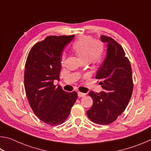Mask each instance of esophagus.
<instances>
[{
    "label": "esophagus",
    "mask_w": 151,
    "mask_h": 151,
    "mask_svg": "<svg viewBox=\"0 0 151 151\" xmlns=\"http://www.w3.org/2000/svg\"><path fill=\"white\" fill-rule=\"evenodd\" d=\"M78 97H83L85 96V94L81 93V92H78Z\"/></svg>",
    "instance_id": "1"
}]
</instances>
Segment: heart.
I'll return each mask as SVG.
<instances>
[{
  "instance_id": "b5f03b06",
  "label": "heart",
  "mask_w": 151,
  "mask_h": 151,
  "mask_svg": "<svg viewBox=\"0 0 151 151\" xmlns=\"http://www.w3.org/2000/svg\"><path fill=\"white\" fill-rule=\"evenodd\" d=\"M72 50L84 62L96 66L103 60L104 47L100 40L94 41L93 38L88 36H81L76 39L72 46ZM65 62L63 56L60 60L61 65Z\"/></svg>"
}]
</instances>
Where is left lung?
Listing matches in <instances>:
<instances>
[{"label": "left lung", "mask_w": 151, "mask_h": 151, "mask_svg": "<svg viewBox=\"0 0 151 151\" xmlns=\"http://www.w3.org/2000/svg\"><path fill=\"white\" fill-rule=\"evenodd\" d=\"M101 40L106 44V55L97 70L96 78L100 81L103 91L89 92L93 104L86 114L94 123L106 125L115 121L126 109L132 93L133 83L131 64L123 48L106 36L101 35Z\"/></svg>", "instance_id": "obj_1"}]
</instances>
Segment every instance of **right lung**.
<instances>
[{"label":"right lung","instance_id":"add662e5","mask_svg":"<svg viewBox=\"0 0 151 151\" xmlns=\"http://www.w3.org/2000/svg\"><path fill=\"white\" fill-rule=\"evenodd\" d=\"M75 35L49 36L33 46L24 70V88L34 113L45 123H63L77 99V93H67L60 85L61 57L64 48Z\"/></svg>","mask_w":151,"mask_h":151}]
</instances>
